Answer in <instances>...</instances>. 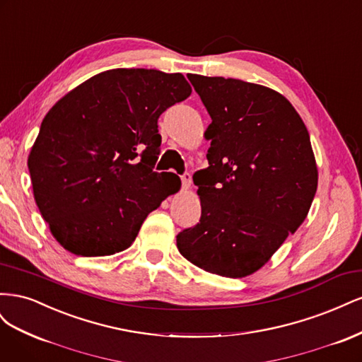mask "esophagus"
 I'll use <instances>...</instances> for the list:
<instances>
[{
  "mask_svg": "<svg viewBox=\"0 0 362 362\" xmlns=\"http://www.w3.org/2000/svg\"><path fill=\"white\" fill-rule=\"evenodd\" d=\"M181 182H182V189H189L190 184H192V175L190 173H182L181 175Z\"/></svg>",
  "mask_w": 362,
  "mask_h": 362,
  "instance_id": "obj_1",
  "label": "esophagus"
}]
</instances>
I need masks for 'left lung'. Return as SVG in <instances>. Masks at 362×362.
Here are the masks:
<instances>
[{"label":"left lung","instance_id":"8db88e82","mask_svg":"<svg viewBox=\"0 0 362 362\" xmlns=\"http://www.w3.org/2000/svg\"><path fill=\"white\" fill-rule=\"evenodd\" d=\"M211 124L208 168L194 172L201 221L177 235L182 257L216 275L257 272L294 234L317 190L308 129L269 87L189 74Z\"/></svg>","mask_w":362,"mask_h":362}]
</instances>
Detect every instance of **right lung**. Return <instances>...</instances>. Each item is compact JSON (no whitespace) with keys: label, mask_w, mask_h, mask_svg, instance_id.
<instances>
[{"label":"right lung","mask_w":362,"mask_h":362,"mask_svg":"<svg viewBox=\"0 0 362 362\" xmlns=\"http://www.w3.org/2000/svg\"><path fill=\"white\" fill-rule=\"evenodd\" d=\"M190 93L181 74L119 68L51 108L28 170L39 211L64 249L81 257L125 250L146 216L180 189L177 175L154 170L158 117Z\"/></svg>","instance_id":"obj_1"}]
</instances>
